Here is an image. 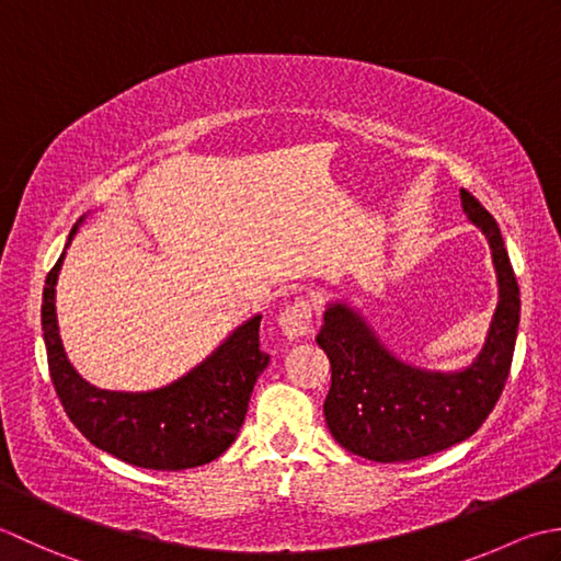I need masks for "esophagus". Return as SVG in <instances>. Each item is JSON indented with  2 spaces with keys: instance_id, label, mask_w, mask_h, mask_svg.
<instances>
[{
  "instance_id": "esophagus-1",
  "label": "esophagus",
  "mask_w": 561,
  "mask_h": 561,
  "mask_svg": "<svg viewBox=\"0 0 561 561\" xmlns=\"http://www.w3.org/2000/svg\"><path fill=\"white\" fill-rule=\"evenodd\" d=\"M278 324L285 339H302L312 331V305L305 297H297L293 305L285 307L278 317Z\"/></svg>"
}]
</instances>
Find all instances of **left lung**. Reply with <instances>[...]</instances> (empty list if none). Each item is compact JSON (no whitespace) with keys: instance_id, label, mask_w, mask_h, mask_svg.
I'll return each mask as SVG.
<instances>
[{"instance_id":"left-lung-1","label":"left lung","mask_w":561,"mask_h":561,"mask_svg":"<svg viewBox=\"0 0 561 561\" xmlns=\"http://www.w3.org/2000/svg\"><path fill=\"white\" fill-rule=\"evenodd\" d=\"M462 210L484 232L499 302L479 356L462 370H424L399 360L358 310L329 302L317 344L331 363L324 416L341 448L375 462H407L462 443L496 407L516 348L520 290L494 217L470 191Z\"/></svg>"}]
</instances>
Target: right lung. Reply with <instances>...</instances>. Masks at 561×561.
<instances>
[{
  "label": "right lung",
  "instance_id": "1",
  "mask_svg": "<svg viewBox=\"0 0 561 561\" xmlns=\"http://www.w3.org/2000/svg\"><path fill=\"white\" fill-rule=\"evenodd\" d=\"M62 259L65 251L45 278L41 324L55 392L79 433L99 450L145 470L176 472L220 457L242 428L256 377L268 365V356L259 348L261 314L237 327L176 382L152 392L99 390L72 368L62 348L55 312Z\"/></svg>",
  "mask_w": 561,
  "mask_h": 561
}]
</instances>
